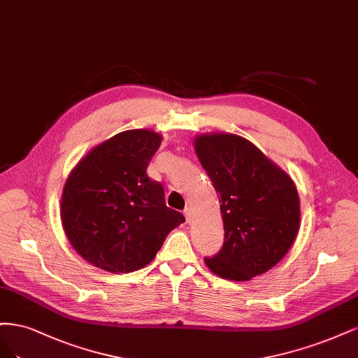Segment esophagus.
<instances>
[{
	"label": "esophagus",
	"instance_id": "34e87169",
	"mask_svg": "<svg viewBox=\"0 0 358 358\" xmlns=\"http://www.w3.org/2000/svg\"><path fill=\"white\" fill-rule=\"evenodd\" d=\"M184 217H186L187 222H192V217H193L192 208H186V210H184Z\"/></svg>",
	"mask_w": 358,
	"mask_h": 358
}]
</instances>
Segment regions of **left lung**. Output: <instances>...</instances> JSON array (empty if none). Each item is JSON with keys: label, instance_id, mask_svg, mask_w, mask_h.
<instances>
[{"label": "left lung", "instance_id": "1", "mask_svg": "<svg viewBox=\"0 0 358 358\" xmlns=\"http://www.w3.org/2000/svg\"><path fill=\"white\" fill-rule=\"evenodd\" d=\"M194 152L218 193L224 244L208 269L248 281L272 269L301 227V199L285 171L245 138L227 132L194 136Z\"/></svg>", "mask_w": 358, "mask_h": 358}]
</instances>
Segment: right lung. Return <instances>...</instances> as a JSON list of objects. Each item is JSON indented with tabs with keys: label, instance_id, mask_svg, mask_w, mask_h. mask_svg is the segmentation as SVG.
Wrapping results in <instances>:
<instances>
[{
	"label": "right lung",
	"instance_id": "1",
	"mask_svg": "<svg viewBox=\"0 0 358 358\" xmlns=\"http://www.w3.org/2000/svg\"><path fill=\"white\" fill-rule=\"evenodd\" d=\"M162 143L152 129H131L94 147L68 176L61 222L71 247L111 273L141 269L156 257L184 215L165 203L147 166Z\"/></svg>",
	"mask_w": 358,
	"mask_h": 358
}]
</instances>
